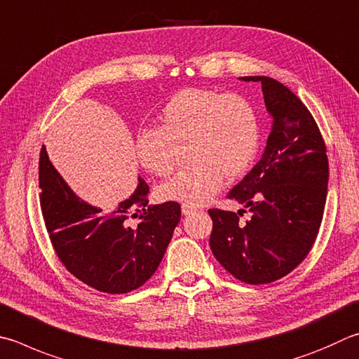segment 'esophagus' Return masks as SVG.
Masks as SVG:
<instances>
[{
  "label": "esophagus",
  "instance_id": "esophagus-1",
  "mask_svg": "<svg viewBox=\"0 0 359 359\" xmlns=\"http://www.w3.org/2000/svg\"><path fill=\"white\" fill-rule=\"evenodd\" d=\"M194 212V207H190V205H182V213L185 215H190V213H193Z\"/></svg>",
  "mask_w": 359,
  "mask_h": 359
}]
</instances>
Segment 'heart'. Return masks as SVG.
<instances>
[{"instance_id": "obj_1", "label": "heart", "mask_w": 359, "mask_h": 359, "mask_svg": "<svg viewBox=\"0 0 359 359\" xmlns=\"http://www.w3.org/2000/svg\"><path fill=\"white\" fill-rule=\"evenodd\" d=\"M160 128L142 130L136 138V157L157 177L174 171L180 151L190 146L191 169L157 188L163 202L196 207L207 204L224 184L252 166L259 151V122L245 97L212 89L188 88L161 109Z\"/></svg>"}]
</instances>
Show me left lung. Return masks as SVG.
Masks as SVG:
<instances>
[{
    "label": "left lung",
    "mask_w": 359,
    "mask_h": 359,
    "mask_svg": "<svg viewBox=\"0 0 359 359\" xmlns=\"http://www.w3.org/2000/svg\"><path fill=\"white\" fill-rule=\"evenodd\" d=\"M259 81L271 133L262 158L227 198L243 204L236 212L210 208V248L218 262L246 284H269L297 269L314 245L328 191L327 147L304 103L269 76Z\"/></svg>",
    "instance_id": "8db88e82"
}]
</instances>
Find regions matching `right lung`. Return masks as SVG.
I'll list each match as a JSON object with an SVG mask.
<instances>
[{
    "mask_svg": "<svg viewBox=\"0 0 359 359\" xmlns=\"http://www.w3.org/2000/svg\"><path fill=\"white\" fill-rule=\"evenodd\" d=\"M138 180L132 196L114 210H102L78 198L45 146L41 151V208L51 245L72 275L99 292L141 287L158 269L180 221L179 202L147 205L149 187Z\"/></svg>",
    "mask_w": 359,
    "mask_h": 359,
    "instance_id": "right-lung-1",
    "label": "right lung"
}]
</instances>
